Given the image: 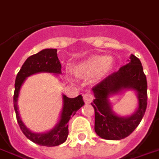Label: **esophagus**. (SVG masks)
Instances as JSON below:
<instances>
[{
    "label": "esophagus",
    "mask_w": 159,
    "mask_h": 159,
    "mask_svg": "<svg viewBox=\"0 0 159 159\" xmlns=\"http://www.w3.org/2000/svg\"><path fill=\"white\" fill-rule=\"evenodd\" d=\"M94 99V96L91 93H86L84 95V100L85 103H90Z\"/></svg>",
    "instance_id": "1"
}]
</instances>
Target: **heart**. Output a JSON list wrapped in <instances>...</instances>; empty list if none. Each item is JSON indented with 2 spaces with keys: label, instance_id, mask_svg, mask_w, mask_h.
Instances as JSON below:
<instances>
[{
  "label": "heart",
  "instance_id": "obj_1",
  "mask_svg": "<svg viewBox=\"0 0 159 159\" xmlns=\"http://www.w3.org/2000/svg\"><path fill=\"white\" fill-rule=\"evenodd\" d=\"M114 66V60L107 56H93L78 63L74 68V73L81 78H87L96 74L99 77L108 74Z\"/></svg>",
  "mask_w": 159,
  "mask_h": 159
}]
</instances>
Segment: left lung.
Wrapping results in <instances>:
<instances>
[{
    "label": "left lung",
    "instance_id": "8db88e82",
    "mask_svg": "<svg viewBox=\"0 0 159 159\" xmlns=\"http://www.w3.org/2000/svg\"><path fill=\"white\" fill-rule=\"evenodd\" d=\"M129 62L119 70L108 75L92 90L95 99V131L107 140H120L128 137L138 127L147 107V81L143 66L137 57L131 55ZM124 89H133L139 100L138 110L129 117L116 116L112 111L108 98Z\"/></svg>",
    "mask_w": 159,
    "mask_h": 159
}]
</instances>
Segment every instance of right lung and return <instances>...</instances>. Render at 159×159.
I'll use <instances>...</instances> for the list:
<instances>
[{
    "mask_svg": "<svg viewBox=\"0 0 159 159\" xmlns=\"http://www.w3.org/2000/svg\"><path fill=\"white\" fill-rule=\"evenodd\" d=\"M61 65L57 57V49L46 48L30 57L16 75L14 93V108L16 114V119L21 131L32 142L43 146H57L64 143L69 134V121L75 112L84 104L83 97L79 95L75 98H70L62 95L63 105L61 110L59 123L51 130L45 133H34L28 129L19 116L17 107V99L20 89L25 79L31 75L40 72H48L53 74H61Z\"/></svg>",
    "mask_w": 159,
    "mask_h": 159,
    "instance_id": "right-lung-1",
    "label": "right lung"
}]
</instances>
